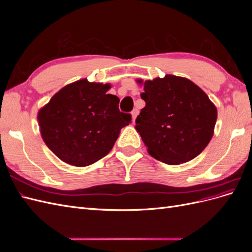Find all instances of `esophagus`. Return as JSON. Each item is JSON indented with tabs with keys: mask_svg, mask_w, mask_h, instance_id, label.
<instances>
[{
	"mask_svg": "<svg viewBox=\"0 0 252 252\" xmlns=\"http://www.w3.org/2000/svg\"><path fill=\"white\" fill-rule=\"evenodd\" d=\"M131 114H132V120H133V122H134L135 119H136V117H138V114H139V110L136 109V108H134V109L132 110Z\"/></svg>",
	"mask_w": 252,
	"mask_h": 252,
	"instance_id": "1",
	"label": "esophagus"
}]
</instances>
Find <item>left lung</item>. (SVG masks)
Here are the masks:
<instances>
[{
	"label": "left lung",
	"instance_id": "left-lung-1",
	"mask_svg": "<svg viewBox=\"0 0 252 252\" xmlns=\"http://www.w3.org/2000/svg\"><path fill=\"white\" fill-rule=\"evenodd\" d=\"M141 97L146 105L136 117L135 129L151 157L178 165L194 158L206 148L218 112L199 86L169 74L145 82Z\"/></svg>",
	"mask_w": 252,
	"mask_h": 252
}]
</instances>
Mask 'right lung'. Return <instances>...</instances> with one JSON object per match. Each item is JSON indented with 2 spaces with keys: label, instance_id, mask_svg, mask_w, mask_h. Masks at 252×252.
Segmentation results:
<instances>
[{
  "label": "right lung",
  "instance_id": "add662e5",
  "mask_svg": "<svg viewBox=\"0 0 252 252\" xmlns=\"http://www.w3.org/2000/svg\"><path fill=\"white\" fill-rule=\"evenodd\" d=\"M110 85L80 80L61 89L40 110L39 125L47 147L63 162L88 166L113 147L120 130L131 122L121 112Z\"/></svg>",
  "mask_w": 252,
  "mask_h": 252
}]
</instances>
